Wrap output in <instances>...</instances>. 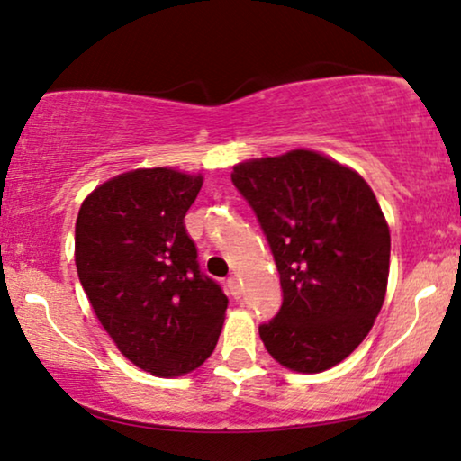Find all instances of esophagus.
Listing matches in <instances>:
<instances>
[{"instance_id":"1","label":"esophagus","mask_w":461,"mask_h":461,"mask_svg":"<svg viewBox=\"0 0 461 461\" xmlns=\"http://www.w3.org/2000/svg\"><path fill=\"white\" fill-rule=\"evenodd\" d=\"M227 286H230V293L234 294L236 299L242 297V285H240V280L236 278V276H231V278L227 280Z\"/></svg>"}]
</instances>
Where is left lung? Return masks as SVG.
<instances>
[{
    "instance_id": "left-lung-1",
    "label": "left lung",
    "mask_w": 461,
    "mask_h": 461,
    "mask_svg": "<svg viewBox=\"0 0 461 461\" xmlns=\"http://www.w3.org/2000/svg\"><path fill=\"white\" fill-rule=\"evenodd\" d=\"M280 274L282 305L259 324L286 369L327 371L360 346L384 305L390 230L352 168L316 151L242 162L231 173Z\"/></svg>"
}]
</instances>
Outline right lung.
<instances>
[{
    "label": "right lung",
    "instance_id": "1",
    "mask_svg": "<svg viewBox=\"0 0 461 461\" xmlns=\"http://www.w3.org/2000/svg\"><path fill=\"white\" fill-rule=\"evenodd\" d=\"M200 175L139 168L98 185L79 208L76 266L103 329L151 375L198 369L217 346L227 297L200 269L183 219Z\"/></svg>",
    "mask_w": 461,
    "mask_h": 461
}]
</instances>
